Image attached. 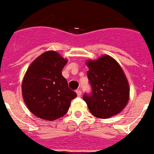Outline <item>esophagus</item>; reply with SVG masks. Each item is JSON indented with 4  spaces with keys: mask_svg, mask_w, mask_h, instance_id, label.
<instances>
[{
    "mask_svg": "<svg viewBox=\"0 0 154 154\" xmlns=\"http://www.w3.org/2000/svg\"><path fill=\"white\" fill-rule=\"evenodd\" d=\"M76 94H77L78 96H81V94H82L81 90H80V89H77V90H76Z\"/></svg>",
    "mask_w": 154,
    "mask_h": 154,
    "instance_id": "obj_1",
    "label": "esophagus"
}]
</instances>
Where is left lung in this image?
I'll return each mask as SVG.
<instances>
[{
	"label": "left lung",
	"instance_id": "8db88e82",
	"mask_svg": "<svg viewBox=\"0 0 154 154\" xmlns=\"http://www.w3.org/2000/svg\"><path fill=\"white\" fill-rule=\"evenodd\" d=\"M92 94L84 101L95 117L110 118L122 112L130 97V86L122 66L108 55L86 61Z\"/></svg>",
	"mask_w": 154,
	"mask_h": 154
}]
</instances>
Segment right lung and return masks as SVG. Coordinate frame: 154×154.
<instances>
[{
    "label": "right lung",
    "mask_w": 154,
    "mask_h": 154,
    "mask_svg": "<svg viewBox=\"0 0 154 154\" xmlns=\"http://www.w3.org/2000/svg\"><path fill=\"white\" fill-rule=\"evenodd\" d=\"M60 54L48 51L29 66L22 82V95L27 107L38 118L54 121L62 117L77 97L70 90L61 70L67 63Z\"/></svg>",
    "instance_id": "add662e5"
}]
</instances>
